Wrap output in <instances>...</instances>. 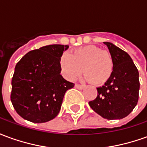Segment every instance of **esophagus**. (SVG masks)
Segmentation results:
<instances>
[{
    "label": "esophagus",
    "mask_w": 147,
    "mask_h": 147,
    "mask_svg": "<svg viewBox=\"0 0 147 147\" xmlns=\"http://www.w3.org/2000/svg\"><path fill=\"white\" fill-rule=\"evenodd\" d=\"M75 87L76 88V89H79V90H83L84 88V85H80V84H76L75 85Z\"/></svg>",
    "instance_id": "34e87169"
}]
</instances>
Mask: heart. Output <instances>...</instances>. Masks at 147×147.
Returning a JSON list of instances; mask_svg holds the SVG:
<instances>
[{
    "mask_svg": "<svg viewBox=\"0 0 147 147\" xmlns=\"http://www.w3.org/2000/svg\"><path fill=\"white\" fill-rule=\"evenodd\" d=\"M59 65L67 80H76L83 71L85 80L99 85L109 80L113 72L114 61L109 52L94 45H86L62 55Z\"/></svg>",
    "mask_w": 147,
    "mask_h": 147,
    "instance_id": "1",
    "label": "heart"
}]
</instances>
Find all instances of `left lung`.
I'll return each mask as SVG.
<instances>
[{
  "instance_id": "8db88e82",
  "label": "left lung",
  "mask_w": 147,
  "mask_h": 147,
  "mask_svg": "<svg viewBox=\"0 0 147 147\" xmlns=\"http://www.w3.org/2000/svg\"><path fill=\"white\" fill-rule=\"evenodd\" d=\"M107 45L114 61L113 72L102 86L97 87L98 96L89 102L90 108L107 120H120L131 113L139 100V71L126 52L113 43Z\"/></svg>"
}]
</instances>
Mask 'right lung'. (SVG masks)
Returning <instances> with one entry per match:
<instances>
[{
	"label": "right lung",
	"instance_id": "obj_1",
	"mask_svg": "<svg viewBox=\"0 0 147 147\" xmlns=\"http://www.w3.org/2000/svg\"><path fill=\"white\" fill-rule=\"evenodd\" d=\"M68 45H45L27 53L18 62L11 80V102L21 117L33 123L54 119L65 92L74 83L61 75L60 58Z\"/></svg>",
	"mask_w": 147,
	"mask_h": 147
}]
</instances>
